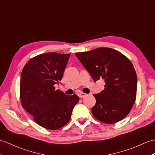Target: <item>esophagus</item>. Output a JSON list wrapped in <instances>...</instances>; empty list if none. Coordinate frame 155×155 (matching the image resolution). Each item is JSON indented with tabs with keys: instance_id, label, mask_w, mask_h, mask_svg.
Returning <instances> with one entry per match:
<instances>
[{
	"instance_id": "esophagus-1",
	"label": "esophagus",
	"mask_w": 155,
	"mask_h": 155,
	"mask_svg": "<svg viewBox=\"0 0 155 155\" xmlns=\"http://www.w3.org/2000/svg\"><path fill=\"white\" fill-rule=\"evenodd\" d=\"M86 96V94H85L84 92H80L78 94V96L80 97V98H84V97Z\"/></svg>"
}]
</instances>
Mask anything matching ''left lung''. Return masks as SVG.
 <instances>
[{
    "label": "left lung",
    "instance_id": "left-lung-1",
    "mask_svg": "<svg viewBox=\"0 0 155 155\" xmlns=\"http://www.w3.org/2000/svg\"><path fill=\"white\" fill-rule=\"evenodd\" d=\"M75 55L94 82L103 79L104 89L94 94L95 106L92 113L103 123L120 121L130 112L137 93L136 72L131 62L117 50L100 48Z\"/></svg>",
    "mask_w": 155,
    "mask_h": 155
}]
</instances>
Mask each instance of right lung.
Here are the masks:
<instances>
[{
	"label": "right lung",
	"mask_w": 155,
	"mask_h": 155,
	"mask_svg": "<svg viewBox=\"0 0 155 155\" xmlns=\"http://www.w3.org/2000/svg\"><path fill=\"white\" fill-rule=\"evenodd\" d=\"M71 54L47 53L29 60L21 71V106L35 123L55 130L70 121L72 111L78 102L77 94L66 95L54 85L62 79Z\"/></svg>",
	"instance_id": "obj_1"
}]
</instances>
